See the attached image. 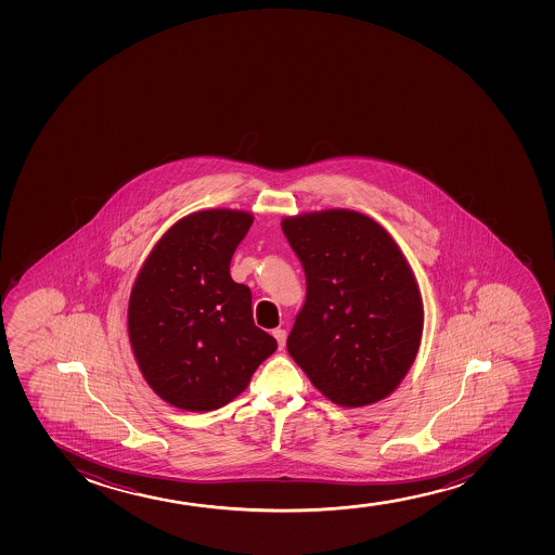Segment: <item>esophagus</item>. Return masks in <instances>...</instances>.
Segmentation results:
<instances>
[{"mask_svg": "<svg viewBox=\"0 0 555 555\" xmlns=\"http://www.w3.org/2000/svg\"><path fill=\"white\" fill-rule=\"evenodd\" d=\"M272 335H274L275 340H278V346H280V350H283V348H285V340H287V332H285V330H280V327H278V330H274V332H272Z\"/></svg>", "mask_w": 555, "mask_h": 555, "instance_id": "34e87169", "label": "esophagus"}]
</instances>
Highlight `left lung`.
<instances>
[{
    "label": "left lung",
    "mask_w": 555,
    "mask_h": 555,
    "mask_svg": "<svg viewBox=\"0 0 555 555\" xmlns=\"http://www.w3.org/2000/svg\"><path fill=\"white\" fill-rule=\"evenodd\" d=\"M307 280L287 350L340 408L392 395L418 353L424 306L398 244L363 212L327 209L283 218Z\"/></svg>",
    "instance_id": "8db88e82"
}]
</instances>
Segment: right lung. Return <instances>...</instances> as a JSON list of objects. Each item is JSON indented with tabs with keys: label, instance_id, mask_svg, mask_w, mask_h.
Instances as JSON below:
<instances>
[{
	"label": "right lung",
	"instance_id": "right-lung-1",
	"mask_svg": "<svg viewBox=\"0 0 555 555\" xmlns=\"http://www.w3.org/2000/svg\"><path fill=\"white\" fill-rule=\"evenodd\" d=\"M254 215L209 209L173 223L134 280L129 343L153 392L183 411H212L248 387L278 348L251 314L230 262Z\"/></svg>",
	"mask_w": 555,
	"mask_h": 555
}]
</instances>
